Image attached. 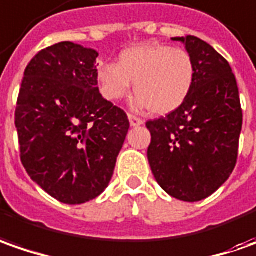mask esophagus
I'll return each mask as SVG.
<instances>
[{"mask_svg":"<svg viewBox=\"0 0 256 256\" xmlns=\"http://www.w3.org/2000/svg\"><path fill=\"white\" fill-rule=\"evenodd\" d=\"M128 120H130V124H132L133 128H134V126H142V124L144 123L138 116L133 114V113H128Z\"/></svg>","mask_w":256,"mask_h":256,"instance_id":"34e87169","label":"esophagus"}]
</instances>
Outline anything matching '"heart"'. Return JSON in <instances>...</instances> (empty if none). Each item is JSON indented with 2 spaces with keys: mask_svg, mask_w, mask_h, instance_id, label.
Here are the masks:
<instances>
[{
  "mask_svg": "<svg viewBox=\"0 0 256 256\" xmlns=\"http://www.w3.org/2000/svg\"><path fill=\"white\" fill-rule=\"evenodd\" d=\"M108 100L126 98L132 84L138 103L154 114H168L187 100L196 80V65L186 49L143 44L120 52L114 65L98 69Z\"/></svg>",
  "mask_w": 256,
  "mask_h": 256,
  "instance_id": "obj_1",
  "label": "heart"
}]
</instances>
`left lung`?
I'll use <instances>...</instances> for the list:
<instances>
[{
  "label": "left lung",
  "mask_w": 256,
  "mask_h": 256,
  "mask_svg": "<svg viewBox=\"0 0 256 256\" xmlns=\"http://www.w3.org/2000/svg\"><path fill=\"white\" fill-rule=\"evenodd\" d=\"M181 40L196 65V80L177 110L148 120L147 157L156 181L172 197L201 201L216 192L235 168L242 109L228 60L197 36Z\"/></svg>",
  "instance_id": "left-lung-1"
}]
</instances>
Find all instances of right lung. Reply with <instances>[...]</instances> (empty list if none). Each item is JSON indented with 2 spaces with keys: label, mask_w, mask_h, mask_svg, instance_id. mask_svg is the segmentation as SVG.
Returning a JSON list of instances; mask_svg holds the SVG:
<instances>
[{
  "label": "right lung",
  "mask_w": 256,
  "mask_h": 256,
  "mask_svg": "<svg viewBox=\"0 0 256 256\" xmlns=\"http://www.w3.org/2000/svg\"><path fill=\"white\" fill-rule=\"evenodd\" d=\"M99 54L74 42L42 49L25 69L15 128L26 172L49 196L84 204L110 182L130 123L102 98Z\"/></svg>",
  "instance_id": "1"
}]
</instances>
